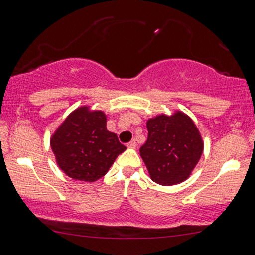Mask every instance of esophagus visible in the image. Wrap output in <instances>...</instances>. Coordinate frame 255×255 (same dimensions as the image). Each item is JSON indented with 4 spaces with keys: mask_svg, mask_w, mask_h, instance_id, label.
<instances>
[{
    "mask_svg": "<svg viewBox=\"0 0 255 255\" xmlns=\"http://www.w3.org/2000/svg\"><path fill=\"white\" fill-rule=\"evenodd\" d=\"M128 148H136V141L135 140H131L129 143L127 145Z\"/></svg>",
    "mask_w": 255,
    "mask_h": 255,
    "instance_id": "1",
    "label": "esophagus"
}]
</instances>
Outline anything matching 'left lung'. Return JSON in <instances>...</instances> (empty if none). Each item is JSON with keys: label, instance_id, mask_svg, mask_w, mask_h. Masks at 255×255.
<instances>
[{"label": "left lung", "instance_id": "8db88e82", "mask_svg": "<svg viewBox=\"0 0 255 255\" xmlns=\"http://www.w3.org/2000/svg\"><path fill=\"white\" fill-rule=\"evenodd\" d=\"M147 130L140 155L153 182L170 186L188 179L203 153V140L194 121L177 110L149 119Z\"/></svg>", "mask_w": 255, "mask_h": 255}]
</instances>
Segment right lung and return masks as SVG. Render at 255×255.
Listing matches in <instances>:
<instances>
[{"instance_id": "1", "label": "right lung", "mask_w": 255, "mask_h": 255, "mask_svg": "<svg viewBox=\"0 0 255 255\" xmlns=\"http://www.w3.org/2000/svg\"><path fill=\"white\" fill-rule=\"evenodd\" d=\"M50 143L60 170L72 179L89 183L102 178L126 149L118 135L107 129L106 114L89 107L73 110Z\"/></svg>"}]
</instances>
